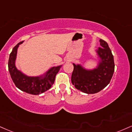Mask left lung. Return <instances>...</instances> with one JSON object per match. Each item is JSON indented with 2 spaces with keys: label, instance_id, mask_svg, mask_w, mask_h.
I'll return each instance as SVG.
<instances>
[{
  "label": "left lung",
  "instance_id": "left-lung-1",
  "mask_svg": "<svg viewBox=\"0 0 132 132\" xmlns=\"http://www.w3.org/2000/svg\"><path fill=\"white\" fill-rule=\"evenodd\" d=\"M100 42L101 47L96 51L100 60L96 68L86 69L80 64L73 63L72 84L77 90L87 94L98 93L105 88L114 74V62L111 50L106 41L100 39Z\"/></svg>",
  "mask_w": 132,
  "mask_h": 132
}]
</instances>
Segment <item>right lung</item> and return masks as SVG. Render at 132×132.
Returning a JSON list of instances; mask_svg holds the SVG:
<instances>
[{
	"label": "right lung",
	"instance_id": "obj_1",
	"mask_svg": "<svg viewBox=\"0 0 132 132\" xmlns=\"http://www.w3.org/2000/svg\"><path fill=\"white\" fill-rule=\"evenodd\" d=\"M23 41L18 43L13 48L9 60V71L13 82L17 88L21 91L32 95H40L50 89L55 82V77L60 71L61 66L51 68L44 75L36 77H29L20 71L15 66L17 50L19 45Z\"/></svg>",
	"mask_w": 132,
	"mask_h": 132
}]
</instances>
